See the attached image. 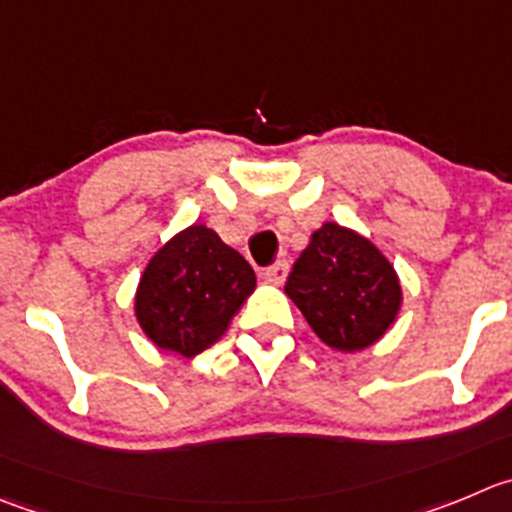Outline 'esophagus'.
<instances>
[{"label": "esophagus", "mask_w": 512, "mask_h": 512, "mask_svg": "<svg viewBox=\"0 0 512 512\" xmlns=\"http://www.w3.org/2000/svg\"><path fill=\"white\" fill-rule=\"evenodd\" d=\"M286 274H289V261L286 259H279L274 266H269V269L264 271V281L266 284H274V286H281L286 281Z\"/></svg>", "instance_id": "esophagus-1"}]
</instances>
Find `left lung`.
<instances>
[{
	"label": "left lung",
	"mask_w": 512,
	"mask_h": 512,
	"mask_svg": "<svg viewBox=\"0 0 512 512\" xmlns=\"http://www.w3.org/2000/svg\"><path fill=\"white\" fill-rule=\"evenodd\" d=\"M284 291L316 337L339 352L372 347L402 306L394 266L369 238L339 223L311 233Z\"/></svg>",
	"instance_id": "obj_1"
}]
</instances>
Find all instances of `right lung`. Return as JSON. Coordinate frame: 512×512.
Segmentation results:
<instances>
[{
  "label": "right lung",
  "mask_w": 512,
  "mask_h": 512,
  "mask_svg": "<svg viewBox=\"0 0 512 512\" xmlns=\"http://www.w3.org/2000/svg\"><path fill=\"white\" fill-rule=\"evenodd\" d=\"M253 289L248 261L196 223L148 261L135 291V319L158 349L196 357L226 334Z\"/></svg>",
  "instance_id": "right-lung-1"
}]
</instances>
